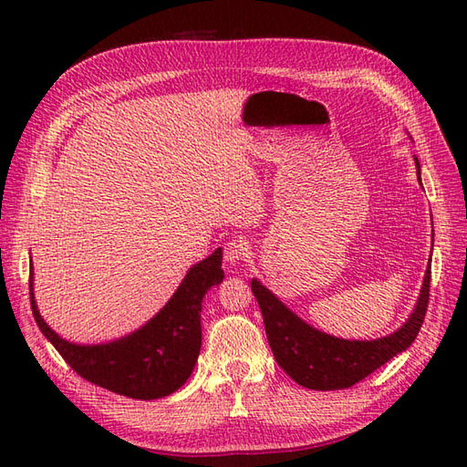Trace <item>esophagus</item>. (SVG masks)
Returning <instances> with one entry per match:
<instances>
[{"instance_id": "1", "label": "esophagus", "mask_w": 467, "mask_h": 467, "mask_svg": "<svg viewBox=\"0 0 467 467\" xmlns=\"http://www.w3.org/2000/svg\"><path fill=\"white\" fill-rule=\"evenodd\" d=\"M247 257H249V247L245 242H242V239H232V242L225 245L223 259L230 265L244 263Z\"/></svg>"}]
</instances>
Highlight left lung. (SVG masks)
I'll return each mask as SVG.
<instances>
[{
    "label": "left lung",
    "instance_id": "left-lung-1",
    "mask_svg": "<svg viewBox=\"0 0 467 467\" xmlns=\"http://www.w3.org/2000/svg\"><path fill=\"white\" fill-rule=\"evenodd\" d=\"M420 182V163L415 158ZM422 185V182H420ZM434 235V230H432ZM431 261L422 278L420 294L411 316L393 333L372 341H350L316 329L282 304L261 280H251V290L259 302L268 345L278 366L296 384L307 389H345L370 376L400 352L413 345L429 306Z\"/></svg>",
    "mask_w": 467,
    "mask_h": 467
}]
</instances>
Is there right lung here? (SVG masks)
Masks as SVG:
<instances>
[{"label":"right lung","instance_id":"add662e5","mask_svg":"<svg viewBox=\"0 0 467 467\" xmlns=\"http://www.w3.org/2000/svg\"><path fill=\"white\" fill-rule=\"evenodd\" d=\"M222 280L218 247L189 268L175 294L142 327L99 345L67 341L45 321L35 300L33 266L29 286L38 329L81 378L126 398L150 401L171 395L191 378L202 345V298Z\"/></svg>","mask_w":467,"mask_h":467}]
</instances>
